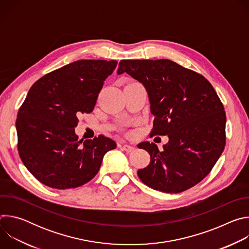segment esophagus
<instances>
[{"label": "esophagus", "mask_w": 249, "mask_h": 249, "mask_svg": "<svg viewBox=\"0 0 249 249\" xmlns=\"http://www.w3.org/2000/svg\"><path fill=\"white\" fill-rule=\"evenodd\" d=\"M121 149H122L123 151L127 152V153H131V152H133V151L135 150V148H134L133 146H130V145H127V144L122 145V146H121Z\"/></svg>", "instance_id": "1"}]
</instances>
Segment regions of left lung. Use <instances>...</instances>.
Here are the masks:
<instances>
[{
  "instance_id": "left-lung-1",
  "label": "left lung",
  "mask_w": 249,
  "mask_h": 249,
  "mask_svg": "<svg viewBox=\"0 0 249 249\" xmlns=\"http://www.w3.org/2000/svg\"><path fill=\"white\" fill-rule=\"evenodd\" d=\"M143 84L155 116L150 136H168L160 152L138 145L151 156L137 174L147 186L165 193L185 191L210 173L226 145V112L216 90L202 75L167 60H121L117 74Z\"/></svg>"
}]
</instances>
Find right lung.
Wrapping results in <instances>:
<instances>
[{
    "instance_id": "obj_1",
    "label": "right lung",
    "mask_w": 249,
    "mask_h": 249,
    "mask_svg": "<svg viewBox=\"0 0 249 249\" xmlns=\"http://www.w3.org/2000/svg\"><path fill=\"white\" fill-rule=\"evenodd\" d=\"M117 61L80 60L35 82L16 122L19 157L38 181L56 189L76 188L91 180L104 155L116 143L102 135L78 140L82 113H90L103 83Z\"/></svg>"
}]
</instances>
